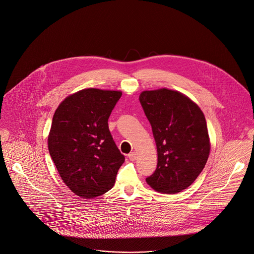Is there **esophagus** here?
I'll list each match as a JSON object with an SVG mask.
<instances>
[{
	"label": "esophagus",
	"instance_id": "obj_1",
	"mask_svg": "<svg viewBox=\"0 0 254 254\" xmlns=\"http://www.w3.org/2000/svg\"><path fill=\"white\" fill-rule=\"evenodd\" d=\"M128 158H129V160H131V161H134L135 159H136V153L133 151V152H130L129 154H128Z\"/></svg>",
	"mask_w": 254,
	"mask_h": 254
}]
</instances>
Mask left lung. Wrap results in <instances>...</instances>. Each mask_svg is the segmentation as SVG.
<instances>
[{"label":"left lung","mask_w":254,"mask_h":254,"mask_svg":"<svg viewBox=\"0 0 254 254\" xmlns=\"http://www.w3.org/2000/svg\"><path fill=\"white\" fill-rule=\"evenodd\" d=\"M157 146V169L145 179L158 192L178 193L202 172L210 150L205 115L181 92L161 88L139 97Z\"/></svg>","instance_id":"1"}]
</instances>
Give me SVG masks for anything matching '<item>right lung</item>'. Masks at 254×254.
<instances>
[{
  "label": "right lung",
  "instance_id": "obj_1",
  "mask_svg": "<svg viewBox=\"0 0 254 254\" xmlns=\"http://www.w3.org/2000/svg\"><path fill=\"white\" fill-rule=\"evenodd\" d=\"M121 96V91L86 88L66 97L53 115L49 154L62 180L81 198L108 192L125 162L108 123Z\"/></svg>",
  "mask_w": 254,
  "mask_h": 254
}]
</instances>
